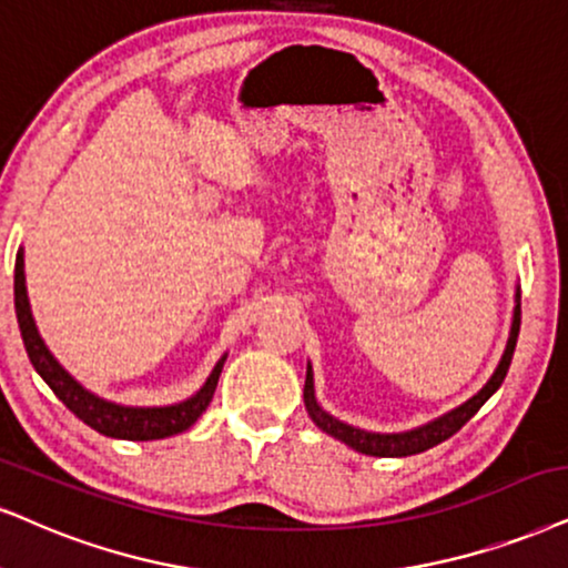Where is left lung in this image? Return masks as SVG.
Masks as SVG:
<instances>
[{
    "instance_id": "8db88e82",
    "label": "left lung",
    "mask_w": 568,
    "mask_h": 568,
    "mask_svg": "<svg viewBox=\"0 0 568 568\" xmlns=\"http://www.w3.org/2000/svg\"><path fill=\"white\" fill-rule=\"evenodd\" d=\"M519 325H521V293L516 288V306H514V322H511V333H508V343L504 356H500L498 367H495L493 377L487 379L483 390L477 396H471L466 404H462L454 412L437 416V419L427 422V425L408 429V433H393V435H379V433H367V429L351 427L346 422L335 419L329 416L325 408L317 404L314 398V375H312V364H306V383H304V404L306 412L312 416V422L317 425L322 433L333 435L335 440L351 445V448L358 450V454L367 456H383V458H400V456H414L422 454V450L433 448V445L448 440L450 435H456L466 422L475 416L487 398L498 390L500 383L506 379V372L511 367L514 358V348H516V337H519Z\"/></svg>"
}]
</instances>
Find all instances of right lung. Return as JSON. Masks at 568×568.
I'll return each instance as SVG.
<instances>
[{
	"mask_svg": "<svg viewBox=\"0 0 568 568\" xmlns=\"http://www.w3.org/2000/svg\"><path fill=\"white\" fill-rule=\"evenodd\" d=\"M16 314L20 335H23L28 358H31L33 369L39 372L41 379L52 387V393L62 400L64 406L73 412L78 419L85 422L91 429L102 433L106 437H120V440H162V437L178 435L183 429H189L201 414L206 412L210 400L214 396V387H217L222 364L227 356H222L214 364L212 375L206 377V383L201 385L196 396L181 404L172 406H120L112 400H104L93 396L91 390L78 383L75 377H70V372L62 369V364L52 356V351L44 346L39 329H36L31 304H28L26 293V272H23V248L18 251L16 260Z\"/></svg>",
	"mask_w": 568,
	"mask_h": 568,
	"instance_id": "1",
	"label": "right lung"
}]
</instances>
